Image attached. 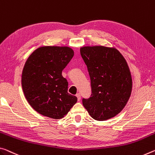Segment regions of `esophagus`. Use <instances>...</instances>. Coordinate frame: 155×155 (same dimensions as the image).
I'll list each match as a JSON object with an SVG mask.
<instances>
[{"mask_svg": "<svg viewBox=\"0 0 155 155\" xmlns=\"http://www.w3.org/2000/svg\"><path fill=\"white\" fill-rule=\"evenodd\" d=\"M76 96H77V99H78V101H79L81 100V94H79V93H77V94H76Z\"/></svg>", "mask_w": 155, "mask_h": 155, "instance_id": "obj_1", "label": "esophagus"}]
</instances>
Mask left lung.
I'll use <instances>...</instances> for the list:
<instances>
[{
    "label": "left lung",
    "mask_w": 155,
    "mask_h": 155,
    "mask_svg": "<svg viewBox=\"0 0 155 155\" xmlns=\"http://www.w3.org/2000/svg\"><path fill=\"white\" fill-rule=\"evenodd\" d=\"M81 55L87 65L92 94L83 99V105L91 117L105 121L121 112L131 95L132 80L128 65L114 48L84 46Z\"/></svg>",
    "instance_id": "1"
}]
</instances>
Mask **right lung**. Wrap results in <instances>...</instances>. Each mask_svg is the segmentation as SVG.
<instances>
[{
    "label": "right lung",
    "mask_w": 155,
    "mask_h": 155,
    "mask_svg": "<svg viewBox=\"0 0 155 155\" xmlns=\"http://www.w3.org/2000/svg\"><path fill=\"white\" fill-rule=\"evenodd\" d=\"M74 56L67 46H43L27 59L22 72V88L31 107L54 119L64 117L77 102L68 92V83L62 71Z\"/></svg>",
    "instance_id": "right-lung-1"
}]
</instances>
